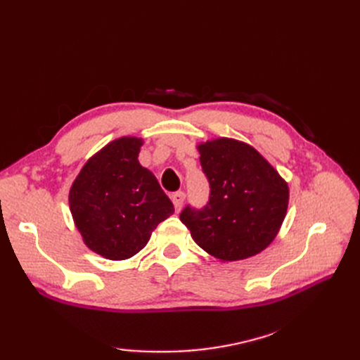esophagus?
Listing matches in <instances>:
<instances>
[{"mask_svg":"<svg viewBox=\"0 0 360 360\" xmlns=\"http://www.w3.org/2000/svg\"><path fill=\"white\" fill-rule=\"evenodd\" d=\"M171 200H172L174 207H176V212H180V210H181V207H183V202H184V193H183V192H176V193H172Z\"/></svg>","mask_w":360,"mask_h":360,"instance_id":"34e87169","label":"esophagus"}]
</instances>
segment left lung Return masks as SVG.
<instances>
[{
  "label": "left lung",
  "instance_id": "1",
  "mask_svg": "<svg viewBox=\"0 0 360 360\" xmlns=\"http://www.w3.org/2000/svg\"><path fill=\"white\" fill-rule=\"evenodd\" d=\"M210 183L204 209L188 205L180 221L207 254L224 263L254 257L278 236L285 219L288 183L243 141L214 138L197 146Z\"/></svg>",
  "mask_w": 360,
  "mask_h": 360
}]
</instances>
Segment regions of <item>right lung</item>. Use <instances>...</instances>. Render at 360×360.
I'll return each instance as SVG.
<instances>
[{"label": "right lung", "instance_id": "add662e5", "mask_svg": "<svg viewBox=\"0 0 360 360\" xmlns=\"http://www.w3.org/2000/svg\"><path fill=\"white\" fill-rule=\"evenodd\" d=\"M143 138L122 136L94 153L73 180L69 207L82 242L106 259L138 254L174 213L158 179L141 165Z\"/></svg>", "mask_w": 360, "mask_h": 360}]
</instances>
